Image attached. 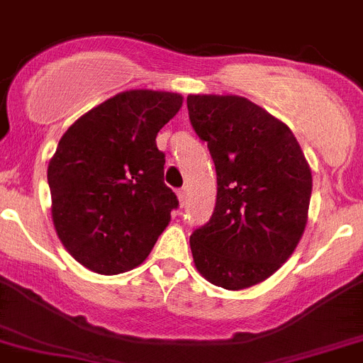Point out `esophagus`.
<instances>
[{"mask_svg":"<svg viewBox=\"0 0 363 363\" xmlns=\"http://www.w3.org/2000/svg\"><path fill=\"white\" fill-rule=\"evenodd\" d=\"M177 197H179V202H181V206H184L186 202H188V189H186V188L179 189Z\"/></svg>","mask_w":363,"mask_h":363,"instance_id":"obj_1","label":"esophagus"}]
</instances>
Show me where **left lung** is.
<instances>
[{
    "label": "left lung",
    "mask_w": 363,
    "mask_h": 363,
    "mask_svg": "<svg viewBox=\"0 0 363 363\" xmlns=\"http://www.w3.org/2000/svg\"><path fill=\"white\" fill-rule=\"evenodd\" d=\"M186 103L217 172L213 215L189 237L195 267L213 286L246 289L280 269L300 242L311 168L289 126L246 97L189 94Z\"/></svg>",
    "instance_id": "1"
}]
</instances>
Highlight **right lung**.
I'll list each match as a JSON object with an SVG mask.
<instances>
[{
  "instance_id": "obj_1",
  "label": "right lung",
  "mask_w": 363,
  "mask_h": 363,
  "mask_svg": "<svg viewBox=\"0 0 363 363\" xmlns=\"http://www.w3.org/2000/svg\"><path fill=\"white\" fill-rule=\"evenodd\" d=\"M182 96L126 90L63 133L48 162L52 220L68 253L101 275L145 262L177 208L164 184L159 130L181 110Z\"/></svg>"
}]
</instances>
